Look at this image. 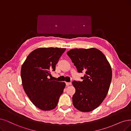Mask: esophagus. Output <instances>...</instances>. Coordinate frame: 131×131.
<instances>
[{"instance_id": "esophagus-1", "label": "esophagus", "mask_w": 131, "mask_h": 131, "mask_svg": "<svg viewBox=\"0 0 131 131\" xmlns=\"http://www.w3.org/2000/svg\"><path fill=\"white\" fill-rule=\"evenodd\" d=\"M66 85L68 86V85H70L71 84V82H66Z\"/></svg>"}]
</instances>
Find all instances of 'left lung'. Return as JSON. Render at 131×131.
<instances>
[{
    "label": "left lung",
    "mask_w": 131,
    "mask_h": 131,
    "mask_svg": "<svg viewBox=\"0 0 131 131\" xmlns=\"http://www.w3.org/2000/svg\"><path fill=\"white\" fill-rule=\"evenodd\" d=\"M67 54L78 72H85L82 82H72L76 90L73 105L82 112L91 111L107 95L112 80L110 64L102 52L96 48L73 49Z\"/></svg>",
    "instance_id": "1"
}]
</instances>
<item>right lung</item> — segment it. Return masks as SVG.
<instances>
[{
	"instance_id": "add662e5",
	"label": "right lung",
	"mask_w": 131,
	"mask_h": 131,
	"mask_svg": "<svg viewBox=\"0 0 131 131\" xmlns=\"http://www.w3.org/2000/svg\"><path fill=\"white\" fill-rule=\"evenodd\" d=\"M66 48H40L29 54L21 69L23 88L34 105L44 111L56 107L66 86L48 78Z\"/></svg>"
}]
</instances>
